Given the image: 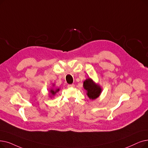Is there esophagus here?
<instances>
[{"label": "esophagus", "mask_w": 148, "mask_h": 148, "mask_svg": "<svg viewBox=\"0 0 148 148\" xmlns=\"http://www.w3.org/2000/svg\"><path fill=\"white\" fill-rule=\"evenodd\" d=\"M74 87H75V85H74V84L68 85V88H74Z\"/></svg>", "instance_id": "obj_1"}]
</instances>
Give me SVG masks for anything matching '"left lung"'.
<instances>
[{"label": "left lung", "mask_w": 148, "mask_h": 148, "mask_svg": "<svg viewBox=\"0 0 148 148\" xmlns=\"http://www.w3.org/2000/svg\"><path fill=\"white\" fill-rule=\"evenodd\" d=\"M83 88L86 91V95L90 100L97 99L101 94L102 88L98 83H96L92 79H86L83 82Z\"/></svg>", "instance_id": "obj_1"}]
</instances>
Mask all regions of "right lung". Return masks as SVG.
Returning a JSON list of instances; mask_svg holds the SVG:
<instances>
[{
    "instance_id": "obj_1",
    "label": "right lung",
    "mask_w": 148,
    "mask_h": 148,
    "mask_svg": "<svg viewBox=\"0 0 148 148\" xmlns=\"http://www.w3.org/2000/svg\"><path fill=\"white\" fill-rule=\"evenodd\" d=\"M55 86V84H53V86L54 87ZM60 91L59 88H51L49 89V97L52 98L56 94V93Z\"/></svg>"
}]
</instances>
